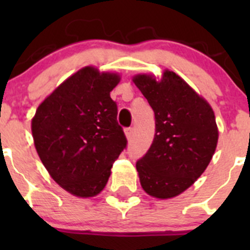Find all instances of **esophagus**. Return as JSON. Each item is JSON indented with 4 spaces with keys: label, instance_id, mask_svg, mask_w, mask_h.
I'll return each mask as SVG.
<instances>
[{
    "label": "esophagus",
    "instance_id": "esophagus-1",
    "mask_svg": "<svg viewBox=\"0 0 250 250\" xmlns=\"http://www.w3.org/2000/svg\"><path fill=\"white\" fill-rule=\"evenodd\" d=\"M125 138H127V139H130V138H132V134H133L132 128H125Z\"/></svg>",
    "mask_w": 250,
    "mask_h": 250
}]
</instances>
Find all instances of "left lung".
Listing matches in <instances>:
<instances>
[{"instance_id":"1","label":"left lung","mask_w":250,"mask_h":250,"mask_svg":"<svg viewBox=\"0 0 250 250\" xmlns=\"http://www.w3.org/2000/svg\"><path fill=\"white\" fill-rule=\"evenodd\" d=\"M133 82L155 112L156 133L150 148L137 162L143 190L168 200L183 193L202 175L219 139L209 103L175 72L162 77L138 74Z\"/></svg>"}]
</instances>
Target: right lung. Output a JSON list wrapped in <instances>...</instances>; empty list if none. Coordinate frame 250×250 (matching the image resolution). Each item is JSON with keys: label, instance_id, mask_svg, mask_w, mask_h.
Here are the masks:
<instances>
[{"label": "right lung", "instance_id": "1", "mask_svg": "<svg viewBox=\"0 0 250 250\" xmlns=\"http://www.w3.org/2000/svg\"><path fill=\"white\" fill-rule=\"evenodd\" d=\"M117 72L84 66L60 83L31 120L35 147L53 180L89 198L106 186L111 167L127 145L110 92Z\"/></svg>", "mask_w": 250, "mask_h": 250}]
</instances>
